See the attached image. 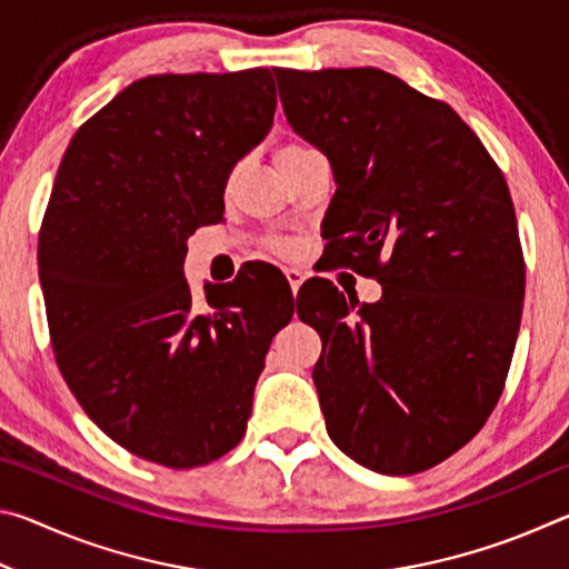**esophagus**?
Masks as SVG:
<instances>
[{
	"mask_svg": "<svg viewBox=\"0 0 569 569\" xmlns=\"http://www.w3.org/2000/svg\"><path fill=\"white\" fill-rule=\"evenodd\" d=\"M283 273H286V278H288V283H291V291L296 293L298 288H301V283L306 281V273L303 271H298V268H283Z\"/></svg>",
	"mask_w": 569,
	"mask_h": 569,
	"instance_id": "1",
	"label": "esophagus"
}]
</instances>
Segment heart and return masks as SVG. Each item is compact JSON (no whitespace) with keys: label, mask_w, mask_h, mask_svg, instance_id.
Returning <instances> with one entry per match:
<instances>
[{"label":"heart","mask_w":569,"mask_h":569,"mask_svg":"<svg viewBox=\"0 0 569 569\" xmlns=\"http://www.w3.org/2000/svg\"><path fill=\"white\" fill-rule=\"evenodd\" d=\"M311 150L313 148L303 146V142H286V146H281V148L276 150V166H278V170H283L288 162L303 158L306 152H311Z\"/></svg>","instance_id":"b5f03b06"}]
</instances>
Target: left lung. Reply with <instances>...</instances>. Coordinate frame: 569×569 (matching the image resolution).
<instances>
[{
    "label": "left lung",
    "instance_id": "8db88e82",
    "mask_svg": "<svg viewBox=\"0 0 569 569\" xmlns=\"http://www.w3.org/2000/svg\"><path fill=\"white\" fill-rule=\"evenodd\" d=\"M286 120L331 162L333 253L377 276L359 303L313 281L301 321L326 431L381 475H417L477 435L502 393L525 258L502 170L447 102L377 67L273 70Z\"/></svg>",
    "mask_w": 569,
    "mask_h": 569
}]
</instances>
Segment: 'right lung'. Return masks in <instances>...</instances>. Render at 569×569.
<instances>
[{"label": "right lung", "instance_id": "1", "mask_svg": "<svg viewBox=\"0 0 569 569\" xmlns=\"http://www.w3.org/2000/svg\"><path fill=\"white\" fill-rule=\"evenodd\" d=\"M276 82L258 67L134 80L74 132L40 230V283L57 366L120 447L190 469L246 435L286 298L182 276L188 238L223 220L230 172L273 124ZM293 298V296H291Z\"/></svg>", "mask_w": 569, "mask_h": 569}]
</instances>
